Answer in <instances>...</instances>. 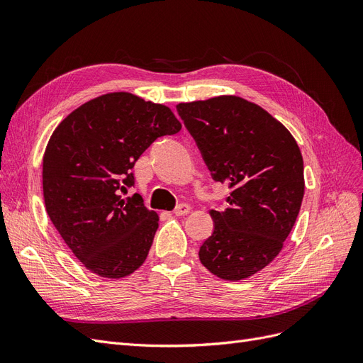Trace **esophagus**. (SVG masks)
<instances>
[{"instance_id":"esophagus-1","label":"esophagus","mask_w":363,"mask_h":363,"mask_svg":"<svg viewBox=\"0 0 363 363\" xmlns=\"http://www.w3.org/2000/svg\"><path fill=\"white\" fill-rule=\"evenodd\" d=\"M191 212V206L189 204H179L174 208V215L175 216H184Z\"/></svg>"}]
</instances>
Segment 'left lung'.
<instances>
[{"label": "left lung", "mask_w": 363, "mask_h": 363, "mask_svg": "<svg viewBox=\"0 0 363 363\" xmlns=\"http://www.w3.org/2000/svg\"><path fill=\"white\" fill-rule=\"evenodd\" d=\"M177 112L213 180L232 189L227 208L211 211L215 230L200 260L223 280L248 279L277 257L298 216L301 151L280 121L236 95L180 103Z\"/></svg>", "instance_id": "left-lung-1"}]
</instances>
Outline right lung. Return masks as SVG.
Listing matches in <instances>:
<instances>
[{
    "instance_id": "add662e5",
    "label": "right lung",
    "mask_w": 363,
    "mask_h": 363,
    "mask_svg": "<svg viewBox=\"0 0 363 363\" xmlns=\"http://www.w3.org/2000/svg\"><path fill=\"white\" fill-rule=\"evenodd\" d=\"M182 128L171 108L128 92L82 104L52 131L42 160L47 213L91 272L121 279L145 262L159 215L135 194L131 168L152 142Z\"/></svg>"
}]
</instances>
